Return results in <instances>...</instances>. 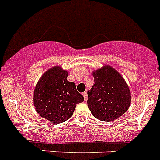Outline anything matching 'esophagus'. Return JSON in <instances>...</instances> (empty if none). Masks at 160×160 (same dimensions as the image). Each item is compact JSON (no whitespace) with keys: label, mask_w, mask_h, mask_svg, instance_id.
Here are the masks:
<instances>
[{"label":"esophagus","mask_w":160,"mask_h":160,"mask_svg":"<svg viewBox=\"0 0 160 160\" xmlns=\"http://www.w3.org/2000/svg\"><path fill=\"white\" fill-rule=\"evenodd\" d=\"M83 98H84L85 101H87L88 100V93H87L86 91H84L83 93Z\"/></svg>","instance_id":"obj_1"}]
</instances>
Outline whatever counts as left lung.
Here are the masks:
<instances>
[{
    "label": "left lung",
    "mask_w": 160,
    "mask_h": 160,
    "mask_svg": "<svg viewBox=\"0 0 160 160\" xmlns=\"http://www.w3.org/2000/svg\"><path fill=\"white\" fill-rule=\"evenodd\" d=\"M94 84L88 92V105L96 118L111 122L125 114L131 93L123 77L110 66L93 72Z\"/></svg>",
    "instance_id": "left-lung-1"
}]
</instances>
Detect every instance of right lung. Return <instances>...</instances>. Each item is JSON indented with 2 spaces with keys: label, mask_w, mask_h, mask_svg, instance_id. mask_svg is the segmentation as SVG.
I'll list each match as a JSON object with an SVG mask.
<instances>
[{
  "label": "right lung",
  "mask_w": 160,
  "mask_h": 160,
  "mask_svg": "<svg viewBox=\"0 0 160 160\" xmlns=\"http://www.w3.org/2000/svg\"><path fill=\"white\" fill-rule=\"evenodd\" d=\"M68 72L59 67L46 71L34 91V105L41 117L54 124L66 122L72 115L76 105L83 101L73 82L67 80Z\"/></svg>",
  "instance_id": "obj_1"
}]
</instances>
